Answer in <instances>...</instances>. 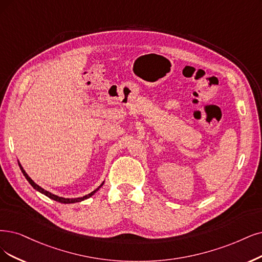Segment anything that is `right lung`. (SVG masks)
I'll list each match as a JSON object with an SVG mask.
<instances>
[{
    "mask_svg": "<svg viewBox=\"0 0 262 262\" xmlns=\"http://www.w3.org/2000/svg\"><path fill=\"white\" fill-rule=\"evenodd\" d=\"M18 164H19V167H20V169H21V171H23V173H24V176L26 177V179L29 181V183H30V185L36 190V191H38V192H41L42 194H44V195H46L47 198H50V199H52V200H54V201H57V202H59V203H63V204H70V203H76V202H81V201H84V200H86V199H90L92 195H94L95 193H96V191H98L101 187H102V185L104 183V181L101 183V185L97 188L96 190H94L93 192H91L90 194H87V195H85V196H83V198H75V199H66V198H61V196H58V195H55V194H53V193H51V192H48V191H46V190H44L43 188H41L40 186L38 185H36V183L28 176V173L25 171V169L23 168V166H21V164L18 162Z\"/></svg>",
    "mask_w": 262,
    "mask_h": 262,
    "instance_id": "1",
    "label": "right lung"
}]
</instances>
